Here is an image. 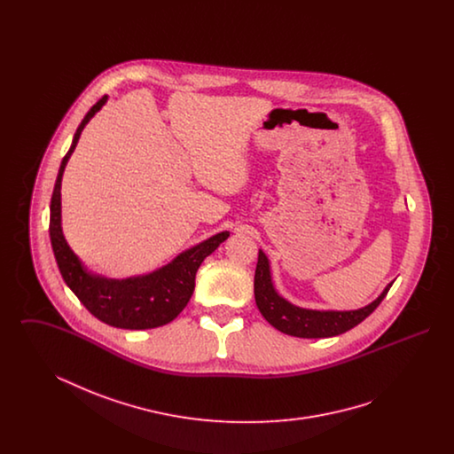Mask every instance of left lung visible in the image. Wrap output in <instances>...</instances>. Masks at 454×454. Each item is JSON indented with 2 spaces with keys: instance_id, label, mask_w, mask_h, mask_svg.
Here are the masks:
<instances>
[{
  "instance_id": "8db88e82",
  "label": "left lung",
  "mask_w": 454,
  "mask_h": 454,
  "mask_svg": "<svg viewBox=\"0 0 454 454\" xmlns=\"http://www.w3.org/2000/svg\"><path fill=\"white\" fill-rule=\"evenodd\" d=\"M389 287L391 284L383 289V293L374 301L369 302L359 309L337 311V309L301 308L287 301L278 293L270 274V262L262 250H259V262H257L255 281H254L255 302L262 317L282 333L301 337V339L335 337L354 328L356 325L366 320L367 317L380 306V302L385 300Z\"/></svg>"
}]
</instances>
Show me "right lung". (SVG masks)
Instances as JSON below:
<instances>
[{
	"label": "right lung",
	"mask_w": 454,
	"mask_h": 454,
	"mask_svg": "<svg viewBox=\"0 0 454 454\" xmlns=\"http://www.w3.org/2000/svg\"><path fill=\"white\" fill-rule=\"evenodd\" d=\"M107 95L102 97L83 117L74 132L69 152L66 153L51 197L49 235L52 252L59 272L67 287L83 302L88 311L100 322L128 330H146L170 324L187 306L195 287V272L206 257L230 237V231H221L207 238L192 248L178 254L167 265L126 279H110L90 272L85 263L71 250L61 226V182L66 165L74 152L80 136L91 117L107 104Z\"/></svg>",
	"instance_id": "obj_1"
}]
</instances>
